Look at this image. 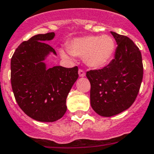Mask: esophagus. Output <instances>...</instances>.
<instances>
[{"label": "esophagus", "instance_id": "1", "mask_svg": "<svg viewBox=\"0 0 154 154\" xmlns=\"http://www.w3.org/2000/svg\"><path fill=\"white\" fill-rule=\"evenodd\" d=\"M79 75L80 77H84V76L85 75V72H84V70H82V69H79Z\"/></svg>", "mask_w": 154, "mask_h": 154}]
</instances>
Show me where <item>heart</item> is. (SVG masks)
Returning a JSON list of instances; mask_svg holds the SVG:
<instances>
[{"label": "heart", "mask_w": 154, "mask_h": 154, "mask_svg": "<svg viewBox=\"0 0 154 154\" xmlns=\"http://www.w3.org/2000/svg\"><path fill=\"white\" fill-rule=\"evenodd\" d=\"M116 51V42L112 36L103 35H88L72 39L69 42V50L62 49L64 58L83 57L85 65L92 69H99L111 61Z\"/></svg>", "instance_id": "b5f03b06"}]
</instances>
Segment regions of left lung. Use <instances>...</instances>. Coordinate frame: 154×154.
<instances>
[{
  "mask_svg": "<svg viewBox=\"0 0 154 154\" xmlns=\"http://www.w3.org/2000/svg\"><path fill=\"white\" fill-rule=\"evenodd\" d=\"M118 46L115 58L101 69L90 70L91 106L101 116L109 117L131 106L140 91L143 75L142 55L134 42L111 31Z\"/></svg>",
  "mask_w": 154,
  "mask_h": 154,
  "instance_id": "obj_1",
  "label": "left lung"
}]
</instances>
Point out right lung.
<instances>
[{"label": "right lung", "mask_w": 154, "mask_h": 154, "mask_svg": "<svg viewBox=\"0 0 154 154\" xmlns=\"http://www.w3.org/2000/svg\"><path fill=\"white\" fill-rule=\"evenodd\" d=\"M55 33L40 34L23 42L11 61V82L16 102L29 117L55 122L67 110L66 98L79 77L78 67L54 66L43 61L55 49L46 43Z\"/></svg>", "instance_id": "obj_1"}]
</instances>
